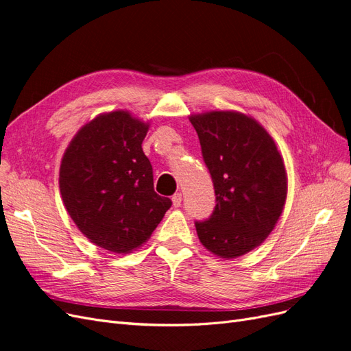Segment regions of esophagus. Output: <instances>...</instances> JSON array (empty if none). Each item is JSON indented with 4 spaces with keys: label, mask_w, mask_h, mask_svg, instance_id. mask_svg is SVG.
<instances>
[{
    "label": "esophagus",
    "mask_w": 351,
    "mask_h": 351,
    "mask_svg": "<svg viewBox=\"0 0 351 351\" xmlns=\"http://www.w3.org/2000/svg\"><path fill=\"white\" fill-rule=\"evenodd\" d=\"M171 200H173V206L174 208H180V205H182V193H176L171 197Z\"/></svg>",
    "instance_id": "obj_1"
}]
</instances>
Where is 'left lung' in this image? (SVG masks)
Returning <instances> with one entry per match:
<instances>
[{"label": "left lung", "mask_w": 351, "mask_h": 351, "mask_svg": "<svg viewBox=\"0 0 351 351\" xmlns=\"http://www.w3.org/2000/svg\"><path fill=\"white\" fill-rule=\"evenodd\" d=\"M214 182L217 206L197 237L208 252L234 259L267 240L282 214L289 189L272 136L252 115L214 110L189 117Z\"/></svg>", "instance_id": "8db88e82"}]
</instances>
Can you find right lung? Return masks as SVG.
Returning a JSON list of instances; mask_svg holds the SVG:
<instances>
[{"label":"right lung","mask_w":351,"mask_h":351,"mask_svg":"<svg viewBox=\"0 0 351 351\" xmlns=\"http://www.w3.org/2000/svg\"><path fill=\"white\" fill-rule=\"evenodd\" d=\"M149 121L130 111L98 114L73 136L60 165V193L82 234L117 254L151 239L171 200L155 193L142 142Z\"/></svg>","instance_id":"right-lung-1"}]
</instances>
